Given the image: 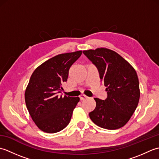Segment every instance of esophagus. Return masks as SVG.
I'll list each match as a JSON object with an SVG mask.
<instances>
[{"label":"esophagus","mask_w":159,"mask_h":159,"mask_svg":"<svg viewBox=\"0 0 159 159\" xmlns=\"http://www.w3.org/2000/svg\"><path fill=\"white\" fill-rule=\"evenodd\" d=\"M86 98H87V96H86L85 95H81L80 96V100H85Z\"/></svg>","instance_id":"1"}]
</instances>
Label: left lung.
<instances>
[{
  "label": "left lung",
  "instance_id": "1",
  "mask_svg": "<svg viewBox=\"0 0 159 159\" xmlns=\"http://www.w3.org/2000/svg\"><path fill=\"white\" fill-rule=\"evenodd\" d=\"M98 70L107 92L105 100L94 98L96 107L89 116L102 128L116 130L124 126L133 116L140 97L136 71L123 57L107 48L83 51Z\"/></svg>",
  "mask_w": 159,
  "mask_h": 159
}]
</instances>
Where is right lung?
<instances>
[{"label": "right lung", "mask_w": 159, "mask_h": 159, "mask_svg": "<svg viewBox=\"0 0 159 159\" xmlns=\"http://www.w3.org/2000/svg\"><path fill=\"white\" fill-rule=\"evenodd\" d=\"M82 51L64 53L46 61L31 76L25 92V102L32 120L40 130L55 133L69 124L79 97L59 96L70 67Z\"/></svg>", "instance_id": "obj_1"}]
</instances>
